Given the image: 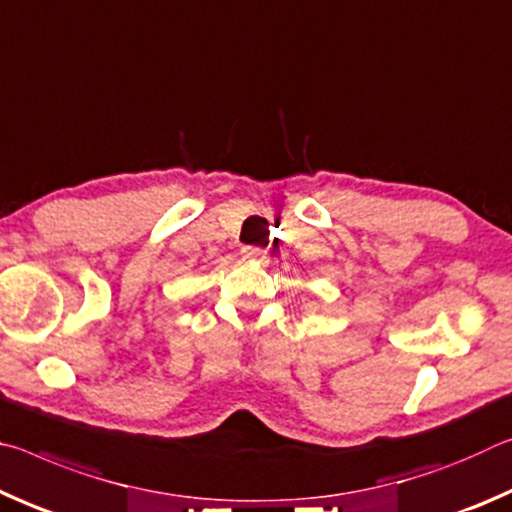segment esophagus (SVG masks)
<instances>
[{
  "instance_id": "obj_1",
  "label": "esophagus",
  "mask_w": 512,
  "mask_h": 512,
  "mask_svg": "<svg viewBox=\"0 0 512 512\" xmlns=\"http://www.w3.org/2000/svg\"><path fill=\"white\" fill-rule=\"evenodd\" d=\"M241 255L248 257V259H262L266 255V250L259 248V246H244V248H241Z\"/></svg>"
}]
</instances>
